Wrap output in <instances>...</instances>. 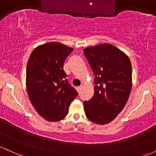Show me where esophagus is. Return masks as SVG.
Returning <instances> with one entry per match:
<instances>
[{
    "mask_svg": "<svg viewBox=\"0 0 156 156\" xmlns=\"http://www.w3.org/2000/svg\"><path fill=\"white\" fill-rule=\"evenodd\" d=\"M76 89H77V91H78V92H80V89H81V87H76Z\"/></svg>",
    "mask_w": 156,
    "mask_h": 156,
    "instance_id": "esophagus-1",
    "label": "esophagus"
}]
</instances>
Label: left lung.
I'll use <instances>...</instances> for the list:
<instances>
[{
	"label": "left lung",
	"mask_w": 156,
	"mask_h": 156,
	"mask_svg": "<svg viewBox=\"0 0 156 156\" xmlns=\"http://www.w3.org/2000/svg\"><path fill=\"white\" fill-rule=\"evenodd\" d=\"M83 53L95 76L94 95L83 102L86 115L96 124H107L121 112L129 98L132 86L130 61L111 44L85 48Z\"/></svg>",
	"instance_id": "obj_1"
}]
</instances>
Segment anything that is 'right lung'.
Returning <instances> with one entry per match:
<instances>
[{"label":"right lung","instance_id":"add662e5","mask_svg":"<svg viewBox=\"0 0 156 156\" xmlns=\"http://www.w3.org/2000/svg\"><path fill=\"white\" fill-rule=\"evenodd\" d=\"M73 48L59 42L42 44L34 50L26 69V88L32 105L46 120L57 122L68 114L78 92L69 83L64 62Z\"/></svg>","mask_w":156,"mask_h":156}]
</instances>
